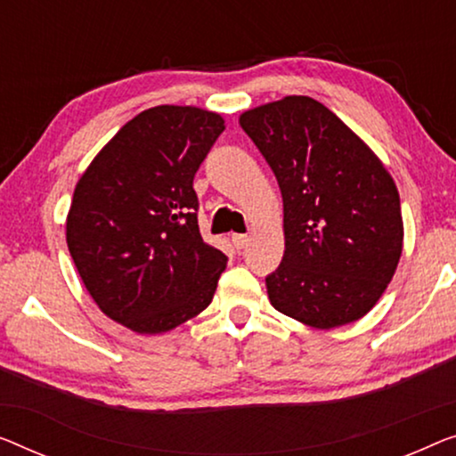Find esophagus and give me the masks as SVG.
Returning <instances> with one entry per match:
<instances>
[{"label":"esophagus","instance_id":"obj_1","mask_svg":"<svg viewBox=\"0 0 456 456\" xmlns=\"http://www.w3.org/2000/svg\"><path fill=\"white\" fill-rule=\"evenodd\" d=\"M231 241H233V246L237 249H243V248H248L249 235H233V237H231Z\"/></svg>","mask_w":456,"mask_h":456}]
</instances>
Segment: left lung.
Masks as SVG:
<instances>
[{
    "label": "left lung",
    "mask_w": 456,
    "mask_h": 456,
    "mask_svg": "<svg viewBox=\"0 0 456 456\" xmlns=\"http://www.w3.org/2000/svg\"><path fill=\"white\" fill-rule=\"evenodd\" d=\"M240 125L274 172L284 256L266 276L272 307L331 330L364 317L395 274L403 248L395 182L330 108L287 96Z\"/></svg>",
    "instance_id": "obj_1"
}]
</instances>
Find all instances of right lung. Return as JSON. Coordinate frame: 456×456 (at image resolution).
<instances>
[{
  "instance_id": "right-lung-1",
  "label": "right lung",
  "mask_w": 456,
  "mask_h": 456,
  "mask_svg": "<svg viewBox=\"0 0 456 456\" xmlns=\"http://www.w3.org/2000/svg\"><path fill=\"white\" fill-rule=\"evenodd\" d=\"M223 131L216 112L149 108L77 182L67 248L98 307L137 334L178 328L213 301L227 256L200 237L192 182Z\"/></svg>"
}]
</instances>
